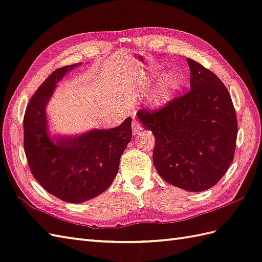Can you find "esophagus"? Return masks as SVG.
<instances>
[{"mask_svg":"<svg viewBox=\"0 0 262 262\" xmlns=\"http://www.w3.org/2000/svg\"><path fill=\"white\" fill-rule=\"evenodd\" d=\"M132 131H133V133H139V132H141V130H142V124L139 122V121H137L136 119H133V121H132Z\"/></svg>","mask_w":262,"mask_h":262,"instance_id":"1","label":"esophagus"}]
</instances>
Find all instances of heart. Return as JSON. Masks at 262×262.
Returning a JSON list of instances; mask_svg holds the SVG:
<instances>
[{"instance_id": "1", "label": "heart", "mask_w": 262, "mask_h": 262, "mask_svg": "<svg viewBox=\"0 0 262 262\" xmlns=\"http://www.w3.org/2000/svg\"><path fill=\"white\" fill-rule=\"evenodd\" d=\"M178 83H179V78L173 73H169L167 75L162 76L159 82V86H160V92H165L171 89H174Z\"/></svg>"}]
</instances>
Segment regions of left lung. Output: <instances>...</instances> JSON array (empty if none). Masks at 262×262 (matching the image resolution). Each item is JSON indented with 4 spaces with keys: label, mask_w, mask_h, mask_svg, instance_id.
<instances>
[{
    "label": "left lung",
    "mask_w": 262,
    "mask_h": 262,
    "mask_svg": "<svg viewBox=\"0 0 262 262\" xmlns=\"http://www.w3.org/2000/svg\"><path fill=\"white\" fill-rule=\"evenodd\" d=\"M187 62L190 90L156 111L140 110L138 119L156 138L153 163L162 179L200 192L213 187L228 171L238 123L222 81L200 63Z\"/></svg>",
    "instance_id": "1"
}]
</instances>
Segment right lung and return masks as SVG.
I'll return each mask as SVG.
<instances>
[{"label":"right lung","instance_id":"right-lung-1","mask_svg":"<svg viewBox=\"0 0 262 262\" xmlns=\"http://www.w3.org/2000/svg\"><path fill=\"white\" fill-rule=\"evenodd\" d=\"M78 64L56 69L31 98L23 120L24 151L32 174L49 193L70 203L93 199L111 186L132 138L131 118L113 129L80 137H49L46 105L55 84Z\"/></svg>","mask_w":262,"mask_h":262}]
</instances>
